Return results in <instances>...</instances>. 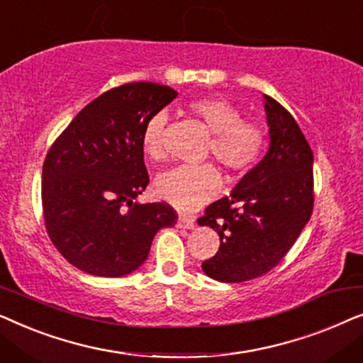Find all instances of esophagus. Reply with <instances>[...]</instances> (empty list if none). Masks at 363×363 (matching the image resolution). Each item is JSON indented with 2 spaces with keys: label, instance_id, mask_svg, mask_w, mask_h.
I'll list each match as a JSON object with an SVG mask.
<instances>
[{
  "label": "esophagus",
  "instance_id": "esophagus-1",
  "mask_svg": "<svg viewBox=\"0 0 363 363\" xmlns=\"http://www.w3.org/2000/svg\"><path fill=\"white\" fill-rule=\"evenodd\" d=\"M177 226L183 228V230H193V228H195V216L180 215V216H178Z\"/></svg>",
  "mask_w": 363,
  "mask_h": 363
}]
</instances>
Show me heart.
<instances>
[{"label":"heart","mask_w":363,"mask_h":363,"mask_svg":"<svg viewBox=\"0 0 363 363\" xmlns=\"http://www.w3.org/2000/svg\"><path fill=\"white\" fill-rule=\"evenodd\" d=\"M188 111L211 130L206 155H215L228 170L245 173L261 160L266 150V132L259 123L242 121L240 108L223 97L205 96L188 102ZM167 112L148 118L142 132V148L148 158L162 162L167 158L163 130ZM221 188V175L213 163L183 165L163 173L155 183L157 195L178 210H195L205 205Z\"/></svg>","instance_id":"heart-1"}]
</instances>
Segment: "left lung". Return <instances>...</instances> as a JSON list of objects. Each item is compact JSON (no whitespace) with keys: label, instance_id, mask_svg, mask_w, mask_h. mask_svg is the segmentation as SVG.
<instances>
[{"label":"left lung","instance_id":"8db88e82","mask_svg":"<svg viewBox=\"0 0 363 363\" xmlns=\"http://www.w3.org/2000/svg\"><path fill=\"white\" fill-rule=\"evenodd\" d=\"M269 148L231 193L211 203L200 226L220 235V250L201 264L220 282H242L271 271L311 220L314 155L294 117L264 96Z\"/></svg>","mask_w":363,"mask_h":363}]
</instances>
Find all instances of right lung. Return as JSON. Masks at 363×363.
Returning a JSON list of instances; mask_svg holds the SVG:
<instances>
[{"mask_svg":"<svg viewBox=\"0 0 363 363\" xmlns=\"http://www.w3.org/2000/svg\"><path fill=\"white\" fill-rule=\"evenodd\" d=\"M178 96L153 82L104 92L74 117L43 165V210L57 251L87 274L121 277L145 262L153 238L177 223L167 203L135 201L148 185L142 132Z\"/></svg>","mask_w":363,"mask_h":363,"instance_id":"obj_1","label":"right lung"}]
</instances>
